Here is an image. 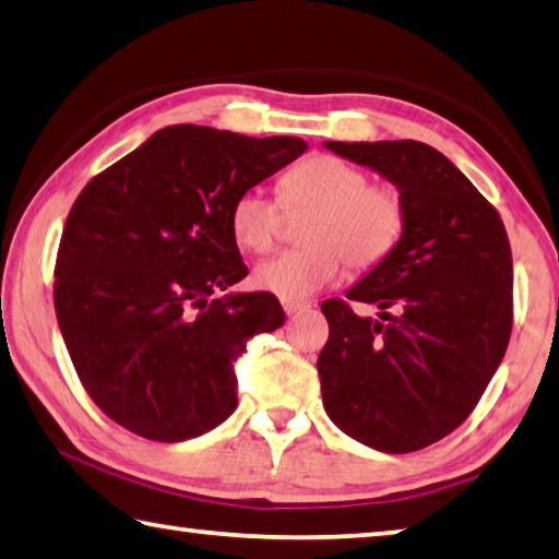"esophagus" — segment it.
<instances>
[{"label":"esophagus","instance_id":"1","mask_svg":"<svg viewBox=\"0 0 559 559\" xmlns=\"http://www.w3.org/2000/svg\"><path fill=\"white\" fill-rule=\"evenodd\" d=\"M310 306L308 302H296V300H283V310H286V314H298L302 310H308Z\"/></svg>","mask_w":559,"mask_h":559}]
</instances>
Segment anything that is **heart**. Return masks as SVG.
<instances>
[{
  "label": "heart",
  "mask_w": 559,
  "mask_h": 559,
  "mask_svg": "<svg viewBox=\"0 0 559 559\" xmlns=\"http://www.w3.org/2000/svg\"><path fill=\"white\" fill-rule=\"evenodd\" d=\"M286 210H312L306 249L281 251L253 269V286L283 300H308L342 276L344 259L354 271L379 266L399 247L405 229L403 200L391 188L371 186L367 170L337 156H312L281 180ZM237 245L261 253L281 231V205L261 188L239 192L229 210Z\"/></svg>",
  "instance_id": "obj_1"
}]
</instances>
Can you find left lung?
I'll return each mask as SVG.
<instances>
[{
	"instance_id": "obj_1",
	"label": "left lung",
	"mask_w": 559,
	"mask_h": 559,
	"mask_svg": "<svg viewBox=\"0 0 559 559\" xmlns=\"http://www.w3.org/2000/svg\"><path fill=\"white\" fill-rule=\"evenodd\" d=\"M377 170L403 200L405 229L389 259L322 302L330 337L318 357L330 420L367 448H428L466 420L509 347L513 261L486 198L438 148L420 141H324Z\"/></svg>"
}]
</instances>
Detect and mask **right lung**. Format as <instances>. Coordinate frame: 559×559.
Returning <instances> with one entry per match:
<instances>
[{
	"instance_id": "add662e5",
	"label": "right lung",
	"mask_w": 559,
	"mask_h": 559,
	"mask_svg": "<svg viewBox=\"0 0 559 559\" xmlns=\"http://www.w3.org/2000/svg\"><path fill=\"white\" fill-rule=\"evenodd\" d=\"M306 148L174 124L78 195L56 261L58 328L90 399L121 428L182 442L235 413V361L286 312L263 290L210 298L247 276L229 210Z\"/></svg>"
}]
</instances>
